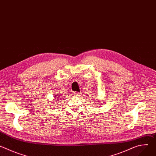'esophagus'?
<instances>
[{
  "label": "esophagus",
  "mask_w": 156,
  "mask_h": 156,
  "mask_svg": "<svg viewBox=\"0 0 156 156\" xmlns=\"http://www.w3.org/2000/svg\"><path fill=\"white\" fill-rule=\"evenodd\" d=\"M73 94H74V96H81V93H78V92H75V93H73Z\"/></svg>",
  "instance_id": "esophagus-1"
}]
</instances>
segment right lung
<instances>
[{"instance_id": "1", "label": "right lung", "mask_w": 156, "mask_h": 156, "mask_svg": "<svg viewBox=\"0 0 156 156\" xmlns=\"http://www.w3.org/2000/svg\"><path fill=\"white\" fill-rule=\"evenodd\" d=\"M58 95H59V94H58ZM57 96H57V95H55V97H57Z\"/></svg>"}]
</instances>
